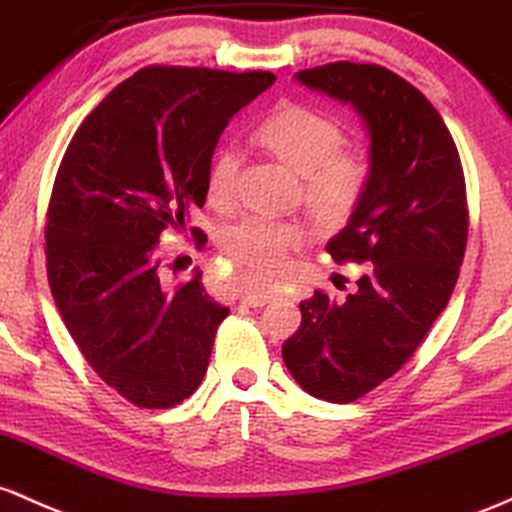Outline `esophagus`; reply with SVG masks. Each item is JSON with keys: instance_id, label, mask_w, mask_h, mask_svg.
<instances>
[{"instance_id": "esophagus-1", "label": "esophagus", "mask_w": 512, "mask_h": 512, "mask_svg": "<svg viewBox=\"0 0 512 512\" xmlns=\"http://www.w3.org/2000/svg\"><path fill=\"white\" fill-rule=\"evenodd\" d=\"M278 295V287H249V290L241 292V302L249 304V307H263V304L275 300Z\"/></svg>"}]
</instances>
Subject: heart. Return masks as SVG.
<instances>
[{"instance_id":"1","label":"heart","mask_w":512,"mask_h":512,"mask_svg":"<svg viewBox=\"0 0 512 512\" xmlns=\"http://www.w3.org/2000/svg\"><path fill=\"white\" fill-rule=\"evenodd\" d=\"M258 140L292 169L304 174L307 200L324 217H341L358 203L367 183V162L360 154L338 149L343 128L329 113L307 106H283L258 128ZM239 157L222 147L208 166V198L212 205H229L237 191ZM307 239V227L297 220L246 215L222 232V249L234 263L256 278H271L290 266L292 254Z\"/></svg>"}]
</instances>
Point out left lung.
<instances>
[{
	"mask_svg": "<svg viewBox=\"0 0 512 512\" xmlns=\"http://www.w3.org/2000/svg\"><path fill=\"white\" fill-rule=\"evenodd\" d=\"M295 79L353 106L370 135L365 191L326 251L372 266L346 302L319 290L300 302V329L283 343L304 392L350 404L416 353L450 302L467 249V191L450 130L399 74L331 62Z\"/></svg>",
	"mask_w": 512,
	"mask_h": 512,
	"instance_id": "left-lung-1",
	"label": "left lung"
}]
</instances>
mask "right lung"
<instances>
[{"label": "right lung", "mask_w": 512, "mask_h": 512, "mask_svg": "<svg viewBox=\"0 0 512 512\" xmlns=\"http://www.w3.org/2000/svg\"><path fill=\"white\" fill-rule=\"evenodd\" d=\"M271 72L145 67L103 99L57 169L45 261L57 312L86 363L140 409L188 399L229 309L200 283L159 273L164 229H186L208 195L222 130Z\"/></svg>", "instance_id": "1"}]
</instances>
